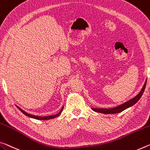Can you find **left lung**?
<instances>
[{"label":"left lung","instance_id":"8db88e82","mask_svg":"<svg viewBox=\"0 0 150 150\" xmlns=\"http://www.w3.org/2000/svg\"><path fill=\"white\" fill-rule=\"evenodd\" d=\"M146 82H147V81H146V82H145V83L143 87H142V90L140 91V92L136 96L134 97V98L131 99L130 100L126 101L125 103L122 104V105H118L114 108H109V109L92 108V109L93 111H96V112L104 113V114H113V113H117L122 112V111H124L125 109H126L127 108H130V107H132V105H134L135 103H136L139 100V99L141 98V97L142 96V95H143V93H144L145 88H146Z\"/></svg>","mask_w":150,"mask_h":150}]
</instances>
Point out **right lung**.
<instances>
[{
  "instance_id": "right-lung-1",
  "label": "right lung",
  "mask_w": 150,
  "mask_h": 150,
  "mask_svg": "<svg viewBox=\"0 0 150 150\" xmlns=\"http://www.w3.org/2000/svg\"><path fill=\"white\" fill-rule=\"evenodd\" d=\"M16 107H17V108H18V109H19V110L21 111V112L25 114V115H27V116H28V117H29L34 118V119H36V120H51V119H53V118H55V117H58V116L61 113V112H62L63 109V107L62 109H61V111L59 112V113L56 114V115H49V116H45V117H41V116H36V115H30V114L27 113V112H26V111H23L22 109H21L20 108H18V106H16Z\"/></svg>"
}]
</instances>
